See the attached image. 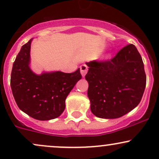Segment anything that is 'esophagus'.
<instances>
[{"label": "esophagus", "instance_id": "esophagus-1", "mask_svg": "<svg viewBox=\"0 0 159 159\" xmlns=\"http://www.w3.org/2000/svg\"><path fill=\"white\" fill-rule=\"evenodd\" d=\"M80 69H81V73L82 75V76H83V77H84L85 75L87 74V70H88V67H87L86 65L84 64V65H81V66H80Z\"/></svg>", "mask_w": 159, "mask_h": 159}]
</instances>
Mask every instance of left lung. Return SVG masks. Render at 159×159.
Here are the masks:
<instances>
[{"instance_id":"1","label":"left lung","mask_w":159,"mask_h":159,"mask_svg":"<svg viewBox=\"0 0 159 159\" xmlns=\"http://www.w3.org/2000/svg\"><path fill=\"white\" fill-rule=\"evenodd\" d=\"M85 78L90 110L103 119H116L138 106L147 83L142 57L134 45L123 48L111 61H93Z\"/></svg>"}]
</instances>
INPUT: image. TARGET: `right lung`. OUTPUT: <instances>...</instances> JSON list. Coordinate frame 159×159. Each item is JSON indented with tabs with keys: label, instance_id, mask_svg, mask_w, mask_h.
<instances>
[{
	"label": "right lung",
	"instance_id": "1",
	"mask_svg": "<svg viewBox=\"0 0 159 159\" xmlns=\"http://www.w3.org/2000/svg\"><path fill=\"white\" fill-rule=\"evenodd\" d=\"M32 40L22 45L12 65V95L20 110L31 117L55 119L63 112L66 98L81 78L80 69L72 73L55 71L36 74L30 66Z\"/></svg>",
	"mask_w": 159,
	"mask_h": 159
}]
</instances>
